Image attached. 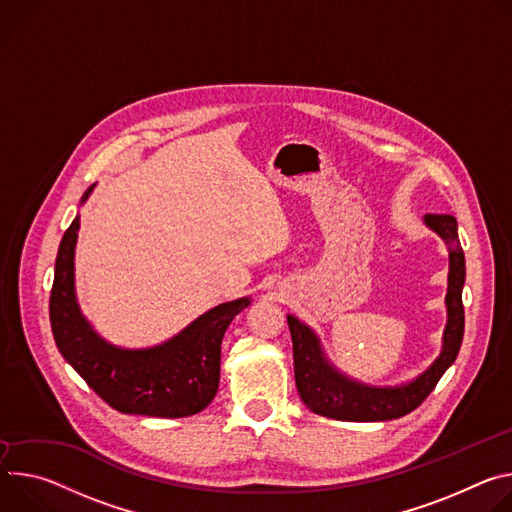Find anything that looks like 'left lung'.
Wrapping results in <instances>:
<instances>
[{
  "label": "left lung",
  "mask_w": 512,
  "mask_h": 512,
  "mask_svg": "<svg viewBox=\"0 0 512 512\" xmlns=\"http://www.w3.org/2000/svg\"><path fill=\"white\" fill-rule=\"evenodd\" d=\"M429 227L449 246V289L447 327L443 352L437 362L415 382L401 388H370L339 376L321 356L317 337L295 317H287L293 337L295 382L303 403L317 415L339 421H390L415 411L437 386L443 372L458 358L464 339L462 289L466 280V258L458 238V221L453 215L427 213Z\"/></svg>",
  "instance_id": "left-lung-1"
}]
</instances>
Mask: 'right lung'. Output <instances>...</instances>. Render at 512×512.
I'll return each instance as SVG.
<instances>
[{"label":"right lung","instance_id":"obj_1","mask_svg":"<svg viewBox=\"0 0 512 512\" xmlns=\"http://www.w3.org/2000/svg\"><path fill=\"white\" fill-rule=\"evenodd\" d=\"M89 191L83 199L89 197ZM79 217L65 232L54 264L50 327L59 352L111 409L126 415L177 419L203 411L219 386L221 339L248 299L223 303L170 342L142 352L118 350L99 339L75 301L73 256Z\"/></svg>","mask_w":512,"mask_h":512}]
</instances>
